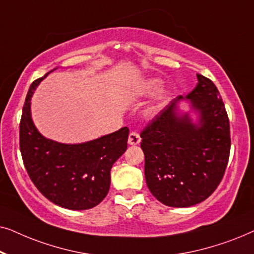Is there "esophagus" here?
<instances>
[{
    "instance_id": "esophagus-1",
    "label": "esophagus",
    "mask_w": 254,
    "mask_h": 254,
    "mask_svg": "<svg viewBox=\"0 0 254 254\" xmlns=\"http://www.w3.org/2000/svg\"><path fill=\"white\" fill-rule=\"evenodd\" d=\"M141 142V137L138 133L136 131H130L129 133V136H128V143L130 145H136Z\"/></svg>"
}]
</instances>
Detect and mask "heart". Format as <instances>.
I'll use <instances>...</instances> for the list:
<instances>
[{"instance_id":"heart-1","label":"heart","mask_w":254,"mask_h":254,"mask_svg":"<svg viewBox=\"0 0 254 254\" xmlns=\"http://www.w3.org/2000/svg\"><path fill=\"white\" fill-rule=\"evenodd\" d=\"M161 84L162 82L157 78L147 79L144 83H142L140 89H138V95L140 96L151 95V93H154L156 91V90L159 89ZM165 99H166V93L162 92L157 98V100H156V103L152 104V105L148 109L147 113L149 116H155V114H157L159 112V110H161V107L163 106V103L165 102Z\"/></svg>"}]
</instances>
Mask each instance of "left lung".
Returning <instances> with one entry per match:
<instances>
[{"mask_svg": "<svg viewBox=\"0 0 254 254\" xmlns=\"http://www.w3.org/2000/svg\"><path fill=\"white\" fill-rule=\"evenodd\" d=\"M186 99L199 112L192 123L173 99L141 131L148 189L169 207H190L210 196L223 178L230 155V124L216 85L196 74Z\"/></svg>", "mask_w": 254, "mask_h": 254, "instance_id": "obj_1", "label": "left lung"}]
</instances>
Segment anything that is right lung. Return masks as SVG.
I'll return each instance as SVG.
<instances>
[{"label": "right lung", "mask_w": 254, "mask_h": 254, "mask_svg": "<svg viewBox=\"0 0 254 254\" xmlns=\"http://www.w3.org/2000/svg\"><path fill=\"white\" fill-rule=\"evenodd\" d=\"M32 82L19 124L24 166L38 190L52 202L70 210H84L102 202L111 184V169L126 151L127 127L96 140L64 144L44 137L31 118V98L39 83Z\"/></svg>", "instance_id": "obj_1"}]
</instances>
